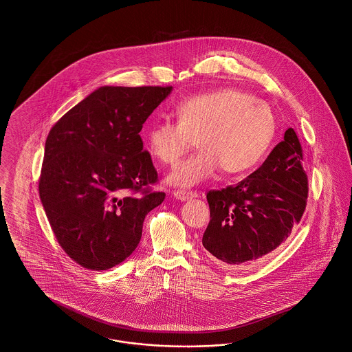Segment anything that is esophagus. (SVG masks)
I'll list each match as a JSON object with an SVG mask.
<instances>
[{
	"instance_id": "1",
	"label": "esophagus",
	"mask_w": 352,
	"mask_h": 352,
	"mask_svg": "<svg viewBox=\"0 0 352 352\" xmlns=\"http://www.w3.org/2000/svg\"><path fill=\"white\" fill-rule=\"evenodd\" d=\"M174 196L175 199L181 200V201H186V200H190L197 196V193L195 191H186V190H175L174 191Z\"/></svg>"
}]
</instances>
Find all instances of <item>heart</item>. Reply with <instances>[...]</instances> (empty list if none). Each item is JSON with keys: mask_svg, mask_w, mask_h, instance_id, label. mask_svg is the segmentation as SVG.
Returning a JSON list of instances; mask_svg holds the SVG:
<instances>
[{"mask_svg": "<svg viewBox=\"0 0 352 352\" xmlns=\"http://www.w3.org/2000/svg\"><path fill=\"white\" fill-rule=\"evenodd\" d=\"M175 121L159 120L146 134L149 153L164 165H175L195 146L201 151L168 175L171 184L191 187L219 168L243 174L265 156L276 134V118L262 100L237 89L192 96L174 108Z\"/></svg>", "mask_w": 352, "mask_h": 352, "instance_id": "obj_1", "label": "heart"}]
</instances>
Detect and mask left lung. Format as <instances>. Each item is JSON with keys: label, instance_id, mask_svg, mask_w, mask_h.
I'll return each instance as SVG.
<instances>
[{"label": "left lung", "instance_id": "1", "mask_svg": "<svg viewBox=\"0 0 352 352\" xmlns=\"http://www.w3.org/2000/svg\"><path fill=\"white\" fill-rule=\"evenodd\" d=\"M302 161L298 137L289 128L261 168L234 186L206 193L210 221L203 245L219 265L249 266L285 243L307 205Z\"/></svg>", "mask_w": 352, "mask_h": 352}]
</instances>
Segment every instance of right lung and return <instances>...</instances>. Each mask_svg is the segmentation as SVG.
I'll list each match as a JSON object with an SVG mask.
<instances>
[{
	"label": "right lung",
	"mask_w": 352,
	"mask_h": 352,
	"mask_svg": "<svg viewBox=\"0 0 352 352\" xmlns=\"http://www.w3.org/2000/svg\"><path fill=\"white\" fill-rule=\"evenodd\" d=\"M171 86H103L59 118L45 143L38 191L55 239L89 270H108L138 246L165 193L139 133Z\"/></svg>",
	"instance_id": "obj_1"
}]
</instances>
